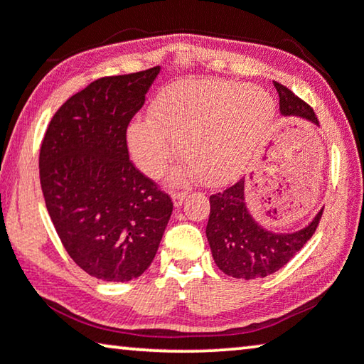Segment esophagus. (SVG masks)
<instances>
[{"label": "esophagus", "instance_id": "1", "mask_svg": "<svg viewBox=\"0 0 364 364\" xmlns=\"http://www.w3.org/2000/svg\"><path fill=\"white\" fill-rule=\"evenodd\" d=\"M184 198H186V193L184 191H178V193L171 194V199H173V204H175V207H180L183 204Z\"/></svg>", "mask_w": 364, "mask_h": 364}]
</instances>
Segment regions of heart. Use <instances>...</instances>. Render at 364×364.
Wrapping results in <instances>:
<instances>
[{
    "label": "heart",
    "instance_id": "heart-1",
    "mask_svg": "<svg viewBox=\"0 0 364 364\" xmlns=\"http://www.w3.org/2000/svg\"><path fill=\"white\" fill-rule=\"evenodd\" d=\"M151 118L126 129L132 161L147 176H159L175 155V141L189 164L173 173L183 181L198 171L210 186L233 181L264 146L275 119L267 92L230 80H186L155 97Z\"/></svg>",
    "mask_w": 364,
    "mask_h": 364
}]
</instances>
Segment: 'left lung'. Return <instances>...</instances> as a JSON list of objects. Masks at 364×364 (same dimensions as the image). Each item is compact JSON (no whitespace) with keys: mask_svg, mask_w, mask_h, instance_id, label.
<instances>
[{"mask_svg":"<svg viewBox=\"0 0 364 364\" xmlns=\"http://www.w3.org/2000/svg\"><path fill=\"white\" fill-rule=\"evenodd\" d=\"M280 99L284 117H298L319 124L306 102L290 89L274 82ZM322 210L306 227L291 233L270 232L259 225L247 210L245 199V180L232 188L210 196V215L205 235L212 257L223 274L235 279L252 280L267 277L284 267L308 243L322 217Z\"/></svg>","mask_w":364,"mask_h":364,"instance_id":"8db88e82","label":"left lung"}]
</instances>
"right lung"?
<instances>
[{
    "label": "right lung",
    "mask_w": 364,
    "mask_h": 364,
    "mask_svg": "<svg viewBox=\"0 0 364 364\" xmlns=\"http://www.w3.org/2000/svg\"><path fill=\"white\" fill-rule=\"evenodd\" d=\"M160 66L97 79L51 118L40 147V184L68 255L103 282L146 272L170 220L168 194L132 165L126 129Z\"/></svg>",
    "instance_id": "1"
}]
</instances>
